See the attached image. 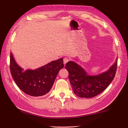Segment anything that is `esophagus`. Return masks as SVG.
Returning <instances> with one entry per match:
<instances>
[{
  "mask_svg": "<svg viewBox=\"0 0 128 128\" xmlns=\"http://www.w3.org/2000/svg\"><path fill=\"white\" fill-rule=\"evenodd\" d=\"M68 61H69V60H68V58H67V57H64V64H66Z\"/></svg>",
  "mask_w": 128,
  "mask_h": 128,
  "instance_id": "1",
  "label": "esophagus"
}]
</instances>
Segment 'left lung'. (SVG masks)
<instances>
[{
    "label": "left lung",
    "instance_id": "1",
    "mask_svg": "<svg viewBox=\"0 0 128 128\" xmlns=\"http://www.w3.org/2000/svg\"><path fill=\"white\" fill-rule=\"evenodd\" d=\"M116 67L117 58L108 70L96 76L88 75L74 62H68L65 66L74 93L78 97L86 98L95 97L106 89L115 77Z\"/></svg>",
    "mask_w": 128,
    "mask_h": 128
}]
</instances>
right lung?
<instances>
[{
  "mask_svg": "<svg viewBox=\"0 0 128 128\" xmlns=\"http://www.w3.org/2000/svg\"><path fill=\"white\" fill-rule=\"evenodd\" d=\"M63 58L53 61L35 70L24 71L10 54V69L15 83L22 92L33 97L48 93L54 83L59 71L64 67Z\"/></svg>",
  "mask_w": 128,
  "mask_h": 128,
  "instance_id": "right-lung-1",
  "label": "right lung"
}]
</instances>
